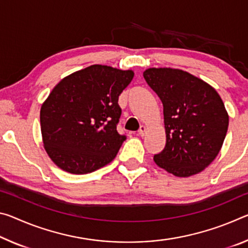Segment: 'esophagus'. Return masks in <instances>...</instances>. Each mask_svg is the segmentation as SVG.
<instances>
[{"label": "esophagus", "mask_w": 248, "mask_h": 248, "mask_svg": "<svg viewBox=\"0 0 248 248\" xmlns=\"http://www.w3.org/2000/svg\"><path fill=\"white\" fill-rule=\"evenodd\" d=\"M145 132H147V128H145V125H141L138 133H139L141 137H143L145 135Z\"/></svg>", "instance_id": "1"}]
</instances>
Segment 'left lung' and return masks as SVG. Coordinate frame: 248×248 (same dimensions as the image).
<instances>
[{
    "instance_id": "8db88e82",
    "label": "left lung",
    "mask_w": 248,
    "mask_h": 248,
    "mask_svg": "<svg viewBox=\"0 0 248 248\" xmlns=\"http://www.w3.org/2000/svg\"><path fill=\"white\" fill-rule=\"evenodd\" d=\"M143 77L163 105L167 142L155 164L180 178L200 173L218 155L229 128L222 98L182 69L148 68Z\"/></svg>"
}]
</instances>
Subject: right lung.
I'll return each mask as SVG.
<instances>
[{
    "label": "right lung",
    "mask_w": 248,
    "mask_h": 248,
    "mask_svg": "<svg viewBox=\"0 0 248 248\" xmlns=\"http://www.w3.org/2000/svg\"><path fill=\"white\" fill-rule=\"evenodd\" d=\"M133 75L92 65L55 86L41 107V131L47 155L58 168L86 174L116 158L125 140L117 131L118 98Z\"/></svg>",
    "instance_id": "1"
}]
</instances>
